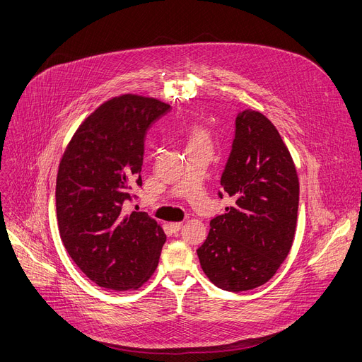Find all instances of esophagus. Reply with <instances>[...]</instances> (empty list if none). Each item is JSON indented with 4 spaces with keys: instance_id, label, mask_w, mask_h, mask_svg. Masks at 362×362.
<instances>
[{
    "instance_id": "34e87169",
    "label": "esophagus",
    "mask_w": 362,
    "mask_h": 362,
    "mask_svg": "<svg viewBox=\"0 0 362 362\" xmlns=\"http://www.w3.org/2000/svg\"><path fill=\"white\" fill-rule=\"evenodd\" d=\"M170 225V229L173 233H179L180 229H182V226H183V223L182 222H172V223H169Z\"/></svg>"
}]
</instances>
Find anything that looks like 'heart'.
<instances>
[{"mask_svg": "<svg viewBox=\"0 0 362 362\" xmlns=\"http://www.w3.org/2000/svg\"><path fill=\"white\" fill-rule=\"evenodd\" d=\"M204 141H208V137H206V133L199 128V127H194L192 128L190 134H189V144H196V143H204Z\"/></svg>", "mask_w": 362, "mask_h": 362, "instance_id": "b5f03b06", "label": "heart"}]
</instances>
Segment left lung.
<instances>
[{"label":"left lung","instance_id":"obj_1","mask_svg":"<svg viewBox=\"0 0 362 362\" xmlns=\"http://www.w3.org/2000/svg\"><path fill=\"white\" fill-rule=\"evenodd\" d=\"M221 185L234 206L211 219L196 250L208 279L222 290L267 283L286 259L299 209V179L279 131L258 111L235 118V137ZM222 198V192H218Z\"/></svg>","mask_w":362,"mask_h":362}]
</instances>
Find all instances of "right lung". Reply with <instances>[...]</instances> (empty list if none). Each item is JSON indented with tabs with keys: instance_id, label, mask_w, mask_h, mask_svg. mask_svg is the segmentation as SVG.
I'll return each mask as SVG.
<instances>
[{
	"instance_id": "right-lung-1",
	"label": "right lung",
	"mask_w": 362,
	"mask_h": 362,
	"mask_svg": "<svg viewBox=\"0 0 362 362\" xmlns=\"http://www.w3.org/2000/svg\"><path fill=\"white\" fill-rule=\"evenodd\" d=\"M170 111L154 98L121 95L76 129L56 179L62 243L98 286L139 288L154 273L166 235L146 212L125 214L137 198L147 129Z\"/></svg>"
}]
</instances>
